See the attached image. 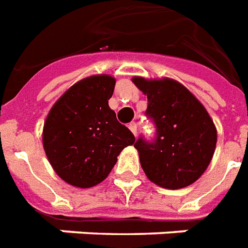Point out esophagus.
<instances>
[{"instance_id":"esophagus-1","label":"esophagus","mask_w":248,"mask_h":248,"mask_svg":"<svg viewBox=\"0 0 248 248\" xmlns=\"http://www.w3.org/2000/svg\"><path fill=\"white\" fill-rule=\"evenodd\" d=\"M128 128H129V129H131V131H132V133H133V135L136 136V135H137V123L136 122L129 123V125H128Z\"/></svg>"}]
</instances>
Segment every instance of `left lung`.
<instances>
[{
	"mask_svg": "<svg viewBox=\"0 0 248 248\" xmlns=\"http://www.w3.org/2000/svg\"><path fill=\"white\" fill-rule=\"evenodd\" d=\"M133 83L148 97L145 116L155 124L152 139L135 142L146 177L166 189L196 182L211 161L217 144L214 123L196 96L171 79Z\"/></svg>",
	"mask_w": 248,
	"mask_h": 248,
	"instance_id": "left-lung-1",
	"label": "left lung"
}]
</instances>
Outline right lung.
<instances>
[{"label": "right lung", "mask_w": 248, "mask_h": 248, "mask_svg": "<svg viewBox=\"0 0 248 248\" xmlns=\"http://www.w3.org/2000/svg\"><path fill=\"white\" fill-rule=\"evenodd\" d=\"M116 80L109 75L83 79L66 91L47 115L43 148L62 180L91 187L106 180L119 153L135 136L108 106Z\"/></svg>", "instance_id": "1"}]
</instances>
